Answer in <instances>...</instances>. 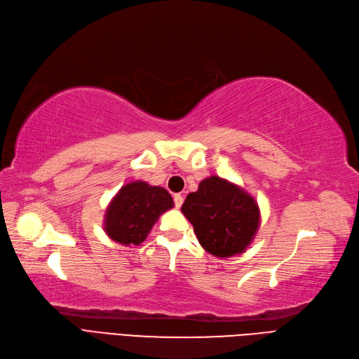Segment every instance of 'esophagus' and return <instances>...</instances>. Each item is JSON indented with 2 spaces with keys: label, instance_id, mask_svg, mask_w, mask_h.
<instances>
[{
  "label": "esophagus",
  "instance_id": "34e87169",
  "mask_svg": "<svg viewBox=\"0 0 359 359\" xmlns=\"http://www.w3.org/2000/svg\"><path fill=\"white\" fill-rule=\"evenodd\" d=\"M182 202H184V197H182L181 194H175V196H174V203H175L177 208H181Z\"/></svg>",
  "mask_w": 359,
  "mask_h": 359
}]
</instances>
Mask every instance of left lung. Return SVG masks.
Here are the masks:
<instances>
[{
  "label": "left lung",
  "instance_id": "1",
  "mask_svg": "<svg viewBox=\"0 0 359 359\" xmlns=\"http://www.w3.org/2000/svg\"><path fill=\"white\" fill-rule=\"evenodd\" d=\"M181 211L193 224L203 250L222 258L245 252L259 226V209L254 197L217 175L201 181Z\"/></svg>",
  "mask_w": 359,
  "mask_h": 359
}]
</instances>
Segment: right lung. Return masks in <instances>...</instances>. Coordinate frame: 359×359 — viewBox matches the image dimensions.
<instances>
[{
	"label": "right lung",
	"instance_id": "obj_1",
	"mask_svg": "<svg viewBox=\"0 0 359 359\" xmlns=\"http://www.w3.org/2000/svg\"><path fill=\"white\" fill-rule=\"evenodd\" d=\"M170 208L174 201L166 189L145 181L129 182L109 202L104 230L121 245H141L158 217Z\"/></svg>",
	"mask_w": 359,
	"mask_h": 359
}]
</instances>
